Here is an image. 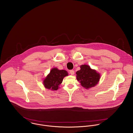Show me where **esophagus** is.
Here are the masks:
<instances>
[{"instance_id": "1", "label": "esophagus", "mask_w": 133, "mask_h": 133, "mask_svg": "<svg viewBox=\"0 0 133 133\" xmlns=\"http://www.w3.org/2000/svg\"><path fill=\"white\" fill-rule=\"evenodd\" d=\"M74 73H75V72H74V71L73 70L70 71V73L71 75H73L74 74Z\"/></svg>"}]
</instances>
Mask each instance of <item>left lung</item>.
Returning <instances> with one entry per match:
<instances>
[{
    "mask_svg": "<svg viewBox=\"0 0 133 133\" xmlns=\"http://www.w3.org/2000/svg\"><path fill=\"white\" fill-rule=\"evenodd\" d=\"M77 80L85 89H89L96 85L100 79V74L88 65H82L80 70L76 72Z\"/></svg>",
    "mask_w": 133,
    "mask_h": 133,
    "instance_id": "1",
    "label": "left lung"
}]
</instances>
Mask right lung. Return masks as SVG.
Listing matches in <instances>:
<instances>
[{
	"instance_id": "right-lung-1",
	"label": "right lung",
	"mask_w": 133,
	"mask_h": 133,
	"mask_svg": "<svg viewBox=\"0 0 133 133\" xmlns=\"http://www.w3.org/2000/svg\"><path fill=\"white\" fill-rule=\"evenodd\" d=\"M68 75V73L65 70H59L57 68L52 69L44 80L43 84L48 89L56 91L59 85L62 83L63 78Z\"/></svg>"
}]
</instances>
